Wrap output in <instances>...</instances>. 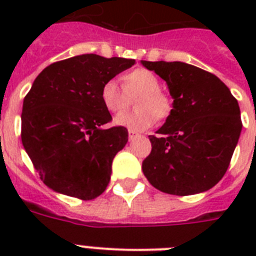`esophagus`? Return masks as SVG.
Masks as SVG:
<instances>
[{"mask_svg":"<svg viewBox=\"0 0 256 256\" xmlns=\"http://www.w3.org/2000/svg\"><path fill=\"white\" fill-rule=\"evenodd\" d=\"M138 136H140V134L136 132H132V130L128 132V140H134L136 138H138Z\"/></svg>","mask_w":256,"mask_h":256,"instance_id":"esophagus-1","label":"esophagus"}]
</instances>
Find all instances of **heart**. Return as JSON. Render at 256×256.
Instances as JSON below:
<instances>
[{
  "instance_id": "heart-1",
  "label": "heart",
  "mask_w": 256,
  "mask_h": 256,
  "mask_svg": "<svg viewBox=\"0 0 256 256\" xmlns=\"http://www.w3.org/2000/svg\"><path fill=\"white\" fill-rule=\"evenodd\" d=\"M124 90L116 80H108L100 86V98L104 108L110 112L124 110L128 96L140 94L136 100V112H120L114 118V124L132 132H144L154 124L156 116L166 118L171 112L172 104L160 92V82L156 74L146 69H136L124 77Z\"/></svg>"
}]
</instances>
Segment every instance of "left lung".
Returning <instances> with one entry per match:
<instances>
[{
	"label": "left lung",
	"instance_id": "obj_1",
	"mask_svg": "<svg viewBox=\"0 0 256 256\" xmlns=\"http://www.w3.org/2000/svg\"><path fill=\"white\" fill-rule=\"evenodd\" d=\"M166 81L170 116L142 162L144 176L158 190L192 195L210 190L226 174L242 120L238 100L216 76L184 62L140 61Z\"/></svg>",
	"mask_w": 256,
	"mask_h": 256
}]
</instances>
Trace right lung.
Masks as SVG:
<instances>
[{"mask_svg":"<svg viewBox=\"0 0 256 256\" xmlns=\"http://www.w3.org/2000/svg\"><path fill=\"white\" fill-rule=\"evenodd\" d=\"M134 60L82 54L54 62L34 80L24 100L21 140L42 182L60 194L92 200L106 190L114 156L128 128H102L112 120L100 102L104 81Z\"/></svg>","mask_w":256,"mask_h":256,"instance_id":"add662e5","label":"right lung"}]
</instances>
